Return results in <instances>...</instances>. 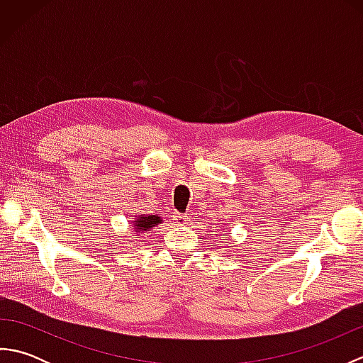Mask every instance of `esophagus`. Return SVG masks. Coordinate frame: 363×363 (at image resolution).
Masks as SVG:
<instances>
[{
	"instance_id": "34e87169",
	"label": "esophagus",
	"mask_w": 363,
	"mask_h": 363,
	"mask_svg": "<svg viewBox=\"0 0 363 363\" xmlns=\"http://www.w3.org/2000/svg\"><path fill=\"white\" fill-rule=\"evenodd\" d=\"M173 218L176 220L177 225H186V223L189 221L187 213H181V212H174L173 213Z\"/></svg>"
}]
</instances>
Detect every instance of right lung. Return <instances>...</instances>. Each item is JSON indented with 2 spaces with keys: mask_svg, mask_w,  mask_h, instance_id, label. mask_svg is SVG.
<instances>
[{
  "mask_svg": "<svg viewBox=\"0 0 363 363\" xmlns=\"http://www.w3.org/2000/svg\"><path fill=\"white\" fill-rule=\"evenodd\" d=\"M157 223H160V218L157 215H142V217H138L137 221L134 223V230L135 233H148L150 228L156 226Z\"/></svg>",
  "mask_w": 363,
  "mask_h": 363,
  "instance_id": "obj_1",
  "label": "right lung"
}]
</instances>
